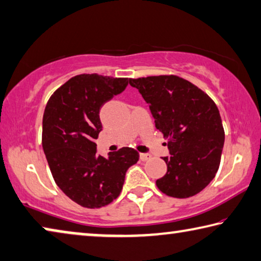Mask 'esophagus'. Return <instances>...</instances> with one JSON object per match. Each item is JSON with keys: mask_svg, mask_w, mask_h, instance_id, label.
Masks as SVG:
<instances>
[{"mask_svg": "<svg viewBox=\"0 0 261 261\" xmlns=\"http://www.w3.org/2000/svg\"><path fill=\"white\" fill-rule=\"evenodd\" d=\"M151 157V155L150 153H140V159L142 160V161H147V160H149Z\"/></svg>", "mask_w": 261, "mask_h": 261, "instance_id": "34e87169", "label": "esophagus"}]
</instances>
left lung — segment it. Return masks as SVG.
<instances>
[{
    "label": "left lung",
    "instance_id": "8db88e82",
    "mask_svg": "<svg viewBox=\"0 0 261 261\" xmlns=\"http://www.w3.org/2000/svg\"><path fill=\"white\" fill-rule=\"evenodd\" d=\"M149 104L155 127L168 139V171L157 179L160 191L173 198L201 192L219 170L224 130L215 102L178 76L129 79Z\"/></svg>",
    "mask_w": 261,
    "mask_h": 261
}]
</instances>
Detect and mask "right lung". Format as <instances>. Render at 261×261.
Wrapping results in <instances>:
<instances>
[{
    "label": "right lung",
    "mask_w": 261,
    "mask_h": 261,
    "mask_svg": "<svg viewBox=\"0 0 261 261\" xmlns=\"http://www.w3.org/2000/svg\"><path fill=\"white\" fill-rule=\"evenodd\" d=\"M128 79L82 74L60 87L42 118V148L59 189L87 208H100L117 199L127 170L139 152L123 147L105 159L95 140L101 130V106L121 93Z\"/></svg>",
    "instance_id": "obj_1"
}]
</instances>
